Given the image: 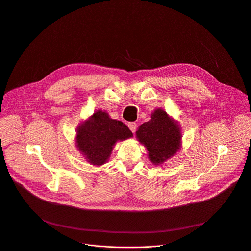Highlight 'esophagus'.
<instances>
[{
    "instance_id": "esophagus-1",
    "label": "esophagus",
    "mask_w": 251,
    "mask_h": 251,
    "mask_svg": "<svg viewBox=\"0 0 251 251\" xmlns=\"http://www.w3.org/2000/svg\"><path fill=\"white\" fill-rule=\"evenodd\" d=\"M128 127H129V129L132 130V133H135L136 132V129H137V124L136 123H128Z\"/></svg>"
}]
</instances>
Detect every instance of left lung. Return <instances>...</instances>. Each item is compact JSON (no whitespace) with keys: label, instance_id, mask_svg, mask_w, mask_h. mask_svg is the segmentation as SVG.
<instances>
[{"label":"left lung","instance_id":"obj_1","mask_svg":"<svg viewBox=\"0 0 251 251\" xmlns=\"http://www.w3.org/2000/svg\"><path fill=\"white\" fill-rule=\"evenodd\" d=\"M136 135L147 148L153 163L165 161L180 149V127L162 109L155 110L150 121L139 126Z\"/></svg>","mask_w":251,"mask_h":251}]
</instances>
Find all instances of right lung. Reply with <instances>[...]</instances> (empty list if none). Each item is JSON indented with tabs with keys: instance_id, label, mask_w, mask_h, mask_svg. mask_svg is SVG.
<instances>
[{
	"instance_id": "add662e5",
	"label": "right lung",
	"mask_w": 251,
	"mask_h": 251,
	"mask_svg": "<svg viewBox=\"0 0 251 251\" xmlns=\"http://www.w3.org/2000/svg\"><path fill=\"white\" fill-rule=\"evenodd\" d=\"M132 136L133 133L124 123L98 110L78 126L76 145L91 164L101 165L108 160L116 141Z\"/></svg>"
}]
</instances>
